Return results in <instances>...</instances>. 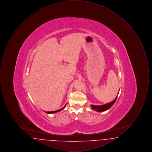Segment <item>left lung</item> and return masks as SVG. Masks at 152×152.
<instances>
[{
  "label": "left lung",
  "mask_w": 152,
  "mask_h": 152,
  "mask_svg": "<svg viewBox=\"0 0 152 152\" xmlns=\"http://www.w3.org/2000/svg\"><path fill=\"white\" fill-rule=\"evenodd\" d=\"M117 96L116 97V99L113 101H112V102H110L109 103H108V104H106L105 105H91L92 109L96 110V111H97V112H100L105 111V110H107L108 109L110 108L114 104V103L115 102L116 99H117Z\"/></svg>",
  "instance_id": "obj_1"
}]
</instances>
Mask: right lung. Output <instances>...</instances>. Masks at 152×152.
<instances>
[{"instance_id": "1", "label": "right lung", "mask_w": 152, "mask_h": 152, "mask_svg": "<svg viewBox=\"0 0 152 152\" xmlns=\"http://www.w3.org/2000/svg\"><path fill=\"white\" fill-rule=\"evenodd\" d=\"M65 105L63 108H62L60 109H59V110H58L52 111V112H46V113H48V114H52V113H55V112H59V111H60V110H63V109L65 107Z\"/></svg>"}]
</instances>
